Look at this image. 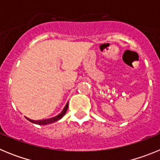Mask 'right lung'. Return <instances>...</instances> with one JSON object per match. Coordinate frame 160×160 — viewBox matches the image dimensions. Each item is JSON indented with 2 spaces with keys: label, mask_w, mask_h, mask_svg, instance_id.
Segmentation results:
<instances>
[{
  "label": "right lung",
  "mask_w": 160,
  "mask_h": 160,
  "mask_svg": "<svg viewBox=\"0 0 160 160\" xmlns=\"http://www.w3.org/2000/svg\"><path fill=\"white\" fill-rule=\"evenodd\" d=\"M68 106H69V104H68V102H67V103H66V107H64V109H63V111H62V112H61L60 114H58V115H57V116L53 117V118H48V119L38 120V121H35V120L29 119V118H27V119L29 120V122H32V123L38 124V125H47V124L53 123V122H57V121H58L59 119H61V118H62L63 116H64L65 114H66V111H67Z\"/></svg>",
  "instance_id": "obj_1"
}]
</instances>
